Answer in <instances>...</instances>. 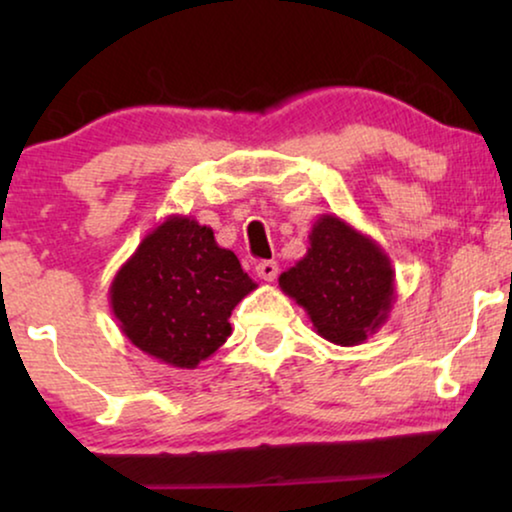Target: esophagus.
I'll return each instance as SVG.
<instances>
[{
    "instance_id": "esophagus-1",
    "label": "esophagus",
    "mask_w": 512,
    "mask_h": 512,
    "mask_svg": "<svg viewBox=\"0 0 512 512\" xmlns=\"http://www.w3.org/2000/svg\"><path fill=\"white\" fill-rule=\"evenodd\" d=\"M256 272L263 282H275L279 275V265H277V261H261L256 265Z\"/></svg>"
}]
</instances>
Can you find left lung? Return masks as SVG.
I'll return each mask as SVG.
<instances>
[{
	"label": "left lung",
	"mask_w": 512,
	"mask_h": 512,
	"mask_svg": "<svg viewBox=\"0 0 512 512\" xmlns=\"http://www.w3.org/2000/svg\"><path fill=\"white\" fill-rule=\"evenodd\" d=\"M279 289L303 307L321 338L352 347L387 324L396 272L373 237L340 216L321 214L307 254L279 275Z\"/></svg>",
	"instance_id": "obj_1"
}]
</instances>
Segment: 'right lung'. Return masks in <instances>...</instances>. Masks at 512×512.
<instances>
[{
  "instance_id": "obj_1",
  "label": "right lung",
  "mask_w": 512,
  "mask_h": 512,
  "mask_svg": "<svg viewBox=\"0 0 512 512\" xmlns=\"http://www.w3.org/2000/svg\"><path fill=\"white\" fill-rule=\"evenodd\" d=\"M256 286L212 228L172 214L118 268L109 303L137 349L193 370L228 340L230 314Z\"/></svg>"
}]
</instances>
